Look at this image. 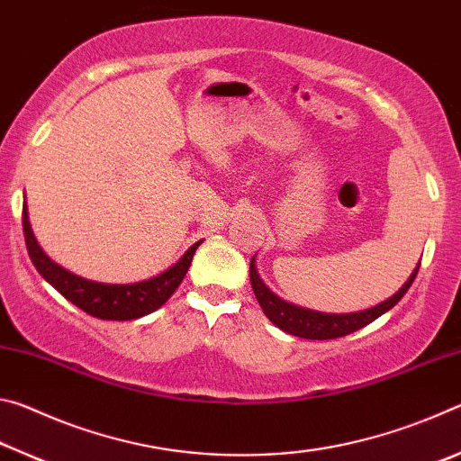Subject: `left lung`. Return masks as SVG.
<instances>
[{"label":"left lung","instance_id":"8db88e82","mask_svg":"<svg viewBox=\"0 0 461 461\" xmlns=\"http://www.w3.org/2000/svg\"><path fill=\"white\" fill-rule=\"evenodd\" d=\"M419 267H420V260L417 262L415 270L411 272L407 283H404L393 296H388L386 301L378 303L376 307L354 311V313H323V311L299 307L285 299H280V296L272 293L260 278L258 268H256V256L252 258V262H249V283H252L254 294L260 303L264 315H267L270 321L278 327V330L296 335V338H305V339H335V338H341V335L362 330V327L372 323L374 319H378L380 315H384L386 311L393 309L396 303L402 299L404 293L411 288L412 280H415L419 272Z\"/></svg>","mask_w":461,"mask_h":461}]
</instances>
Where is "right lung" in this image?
I'll use <instances>...</instances> for the list:
<instances>
[{
  "mask_svg": "<svg viewBox=\"0 0 461 461\" xmlns=\"http://www.w3.org/2000/svg\"><path fill=\"white\" fill-rule=\"evenodd\" d=\"M22 223H24V238L30 260H32L46 283L52 285L67 301L83 309L85 313L97 319H107V321H130V319L144 317L165 305L178 285L183 283L186 270L191 267L194 249L203 244V240L194 241L173 267H168L165 272L152 278L128 285H109L73 275L71 270L62 268L60 264L46 256L34 236L32 225H30L26 201L24 212H22Z\"/></svg>",
  "mask_w": 461,
  "mask_h": 461,
  "instance_id": "right-lung-1",
  "label": "right lung"
}]
</instances>
